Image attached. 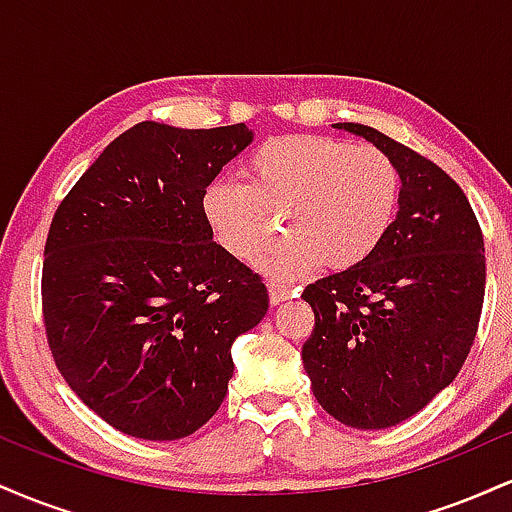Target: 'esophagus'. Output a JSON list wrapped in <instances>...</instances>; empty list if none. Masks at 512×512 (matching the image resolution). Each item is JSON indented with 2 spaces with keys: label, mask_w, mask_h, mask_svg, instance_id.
I'll list each match as a JSON object with an SVG mask.
<instances>
[{
  "label": "esophagus",
  "mask_w": 512,
  "mask_h": 512,
  "mask_svg": "<svg viewBox=\"0 0 512 512\" xmlns=\"http://www.w3.org/2000/svg\"><path fill=\"white\" fill-rule=\"evenodd\" d=\"M267 289H269V301H272V305L289 301V298H293V293H296L289 284H281V281H274V279L267 281Z\"/></svg>",
  "instance_id": "esophagus-1"
}]
</instances>
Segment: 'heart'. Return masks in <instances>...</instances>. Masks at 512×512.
Returning <instances> with one entry per match:
<instances>
[{
	"mask_svg": "<svg viewBox=\"0 0 512 512\" xmlns=\"http://www.w3.org/2000/svg\"><path fill=\"white\" fill-rule=\"evenodd\" d=\"M245 178H216L202 195L211 236L250 260L286 214L291 236L257 260L269 279L296 281L320 269H351L380 248L399 207L397 163L373 144L320 134L267 139L245 161Z\"/></svg>",
	"mask_w": 512,
	"mask_h": 512,
	"instance_id": "obj_1",
	"label": "heart"
}]
</instances>
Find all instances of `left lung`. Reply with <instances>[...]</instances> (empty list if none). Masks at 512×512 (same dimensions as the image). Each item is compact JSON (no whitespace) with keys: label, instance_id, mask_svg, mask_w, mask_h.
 <instances>
[{"label":"left lung","instance_id":"left-lung-1","mask_svg":"<svg viewBox=\"0 0 512 512\" xmlns=\"http://www.w3.org/2000/svg\"><path fill=\"white\" fill-rule=\"evenodd\" d=\"M397 163L399 211L366 262L303 291L315 330L303 368L315 399L344 426L402 424L460 373L486 289L484 236L455 180L378 129L337 122Z\"/></svg>","mask_w":512,"mask_h":512}]
</instances>
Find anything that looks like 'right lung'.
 Returning a JSON list of instances; mask_svg holds the SVG:
<instances>
[{
	"mask_svg": "<svg viewBox=\"0 0 512 512\" xmlns=\"http://www.w3.org/2000/svg\"><path fill=\"white\" fill-rule=\"evenodd\" d=\"M252 142L240 125L139 122L62 199L43 262L57 368L127 436L178 440L221 407L231 346L269 308L262 276L214 243L202 195Z\"/></svg>",
	"mask_w": 512,
	"mask_h": 512,
	"instance_id": "1",
	"label": "right lung"
}]
</instances>
